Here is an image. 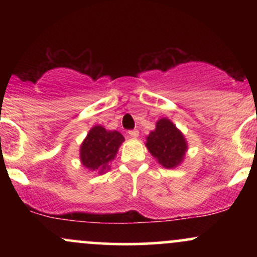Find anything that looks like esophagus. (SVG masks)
Listing matches in <instances>:
<instances>
[{
	"instance_id": "1",
	"label": "esophagus",
	"mask_w": 257,
	"mask_h": 257,
	"mask_svg": "<svg viewBox=\"0 0 257 257\" xmlns=\"http://www.w3.org/2000/svg\"><path fill=\"white\" fill-rule=\"evenodd\" d=\"M128 134H129V137H131V138L137 139L139 137V131H137V129H134V131H129Z\"/></svg>"
}]
</instances>
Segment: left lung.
Returning <instances> with one entry per match:
<instances>
[{"instance_id":"obj_1","label":"left lung","mask_w":257,"mask_h":257,"mask_svg":"<svg viewBox=\"0 0 257 257\" xmlns=\"http://www.w3.org/2000/svg\"><path fill=\"white\" fill-rule=\"evenodd\" d=\"M145 145L156 161L167 169L179 167L188 149L185 135L166 117L156 122L155 131L146 137Z\"/></svg>"}]
</instances>
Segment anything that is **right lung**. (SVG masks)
Returning <instances> with one entry per match:
<instances>
[{
  "label": "right lung",
  "mask_w": 257,
  "mask_h": 257,
  "mask_svg": "<svg viewBox=\"0 0 257 257\" xmlns=\"http://www.w3.org/2000/svg\"><path fill=\"white\" fill-rule=\"evenodd\" d=\"M124 138L117 131H107L101 125H94L79 147V159L84 168L96 174L110 169Z\"/></svg>",
  "instance_id": "obj_1"
}]
</instances>
